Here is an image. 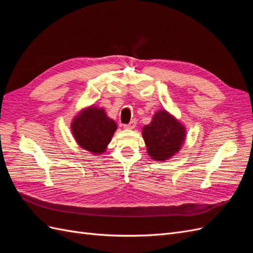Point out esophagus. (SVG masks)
<instances>
[{
    "label": "esophagus",
    "instance_id": "34e87169",
    "mask_svg": "<svg viewBox=\"0 0 253 253\" xmlns=\"http://www.w3.org/2000/svg\"><path fill=\"white\" fill-rule=\"evenodd\" d=\"M135 126H136V120H135V119L132 120L131 122H129V124L124 126V127H125L126 129H133Z\"/></svg>",
    "mask_w": 253,
    "mask_h": 253
}]
</instances>
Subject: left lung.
<instances>
[{"label": "left lung", "mask_w": 253, "mask_h": 253, "mask_svg": "<svg viewBox=\"0 0 253 253\" xmlns=\"http://www.w3.org/2000/svg\"><path fill=\"white\" fill-rule=\"evenodd\" d=\"M148 155L156 162H166L180 151L186 141V126L174 115L160 109L149 125L142 127Z\"/></svg>", "instance_id": "8db88e82"}]
</instances>
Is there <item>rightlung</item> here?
I'll return each mask as SVG.
<instances>
[{"mask_svg": "<svg viewBox=\"0 0 253 253\" xmlns=\"http://www.w3.org/2000/svg\"><path fill=\"white\" fill-rule=\"evenodd\" d=\"M71 129L79 147L91 154L99 155L108 148L117 125L106 115L103 108L91 104L82 109L73 118Z\"/></svg>", "mask_w": 253, "mask_h": 253, "instance_id": "right-lung-1", "label": "right lung"}]
</instances>
